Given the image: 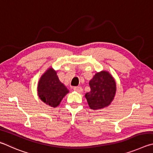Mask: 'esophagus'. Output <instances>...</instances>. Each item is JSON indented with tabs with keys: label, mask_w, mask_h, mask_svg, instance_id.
<instances>
[{
	"label": "esophagus",
	"mask_w": 153,
	"mask_h": 153,
	"mask_svg": "<svg viewBox=\"0 0 153 153\" xmlns=\"http://www.w3.org/2000/svg\"><path fill=\"white\" fill-rule=\"evenodd\" d=\"M74 91L78 93L82 92V88L81 87H74Z\"/></svg>",
	"instance_id": "esophagus-1"
}]
</instances>
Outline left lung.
Segmentation results:
<instances>
[{
  "mask_svg": "<svg viewBox=\"0 0 153 153\" xmlns=\"http://www.w3.org/2000/svg\"><path fill=\"white\" fill-rule=\"evenodd\" d=\"M90 92L85 97L89 108L93 110L101 109L110 105L116 93V82L108 71L97 72L90 80Z\"/></svg>",
  "mask_w": 153,
  "mask_h": 153,
  "instance_id": "left-lung-1",
  "label": "left lung"
}]
</instances>
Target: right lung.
<instances>
[{
    "label": "right lung",
    "mask_w": 153,
    "mask_h": 153,
    "mask_svg": "<svg viewBox=\"0 0 153 153\" xmlns=\"http://www.w3.org/2000/svg\"><path fill=\"white\" fill-rule=\"evenodd\" d=\"M68 93V89L60 81L57 72L52 67L48 68L40 77L37 85V95L46 105L56 108Z\"/></svg>",
    "instance_id": "obj_1"
}]
</instances>
